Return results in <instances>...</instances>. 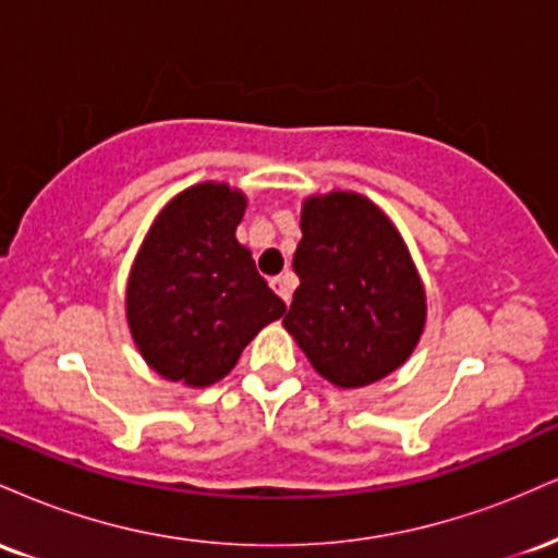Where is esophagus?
<instances>
[{
    "instance_id": "34e87169",
    "label": "esophagus",
    "mask_w": 558,
    "mask_h": 558,
    "mask_svg": "<svg viewBox=\"0 0 558 558\" xmlns=\"http://www.w3.org/2000/svg\"><path fill=\"white\" fill-rule=\"evenodd\" d=\"M270 286H272V291L278 293L280 299L286 301V304H291V291H293V275H278V278H272L270 280Z\"/></svg>"
}]
</instances>
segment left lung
I'll list each match as a JSON object with an SVG mask.
<instances>
[{
  "label": "left lung",
  "mask_w": 558,
  "mask_h": 558,
  "mask_svg": "<svg viewBox=\"0 0 558 558\" xmlns=\"http://www.w3.org/2000/svg\"><path fill=\"white\" fill-rule=\"evenodd\" d=\"M293 270L283 325L332 386H369L407 362L425 328V291L399 230L369 198H306Z\"/></svg>",
  "instance_id": "8db88e82"
}]
</instances>
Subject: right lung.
Listing matches in <instances>:
<instances>
[{
    "label": "right lung",
    "instance_id": "right-lung-1",
    "mask_svg": "<svg viewBox=\"0 0 558 558\" xmlns=\"http://www.w3.org/2000/svg\"><path fill=\"white\" fill-rule=\"evenodd\" d=\"M243 209L241 191L198 183L159 213L133 262L128 325L144 360L168 380L213 386L243 345L283 317V299L235 241Z\"/></svg>",
    "mask_w": 558,
    "mask_h": 558
}]
</instances>
